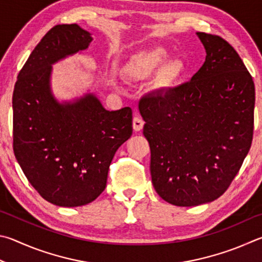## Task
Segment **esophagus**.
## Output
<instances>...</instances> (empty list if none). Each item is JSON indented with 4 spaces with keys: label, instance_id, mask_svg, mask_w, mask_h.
Segmentation results:
<instances>
[{
    "label": "esophagus",
    "instance_id": "esophagus-1",
    "mask_svg": "<svg viewBox=\"0 0 262 262\" xmlns=\"http://www.w3.org/2000/svg\"><path fill=\"white\" fill-rule=\"evenodd\" d=\"M144 121L141 119L138 115H136V116L134 117V121H132V126H134V130L135 131H140L141 128L144 127Z\"/></svg>",
    "mask_w": 262,
    "mask_h": 262
}]
</instances>
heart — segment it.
<instances>
[{
	"label": "heart",
	"mask_w": 262,
	"mask_h": 262,
	"mask_svg": "<svg viewBox=\"0 0 262 262\" xmlns=\"http://www.w3.org/2000/svg\"><path fill=\"white\" fill-rule=\"evenodd\" d=\"M168 57V53L163 48H155L149 52L140 53L128 62L124 68V75L130 79H143L145 77L152 75L159 69L163 67ZM184 71V64L181 61H172L166 64L161 73V85H173L182 72Z\"/></svg>",
	"instance_id": "heart-1"
}]
</instances>
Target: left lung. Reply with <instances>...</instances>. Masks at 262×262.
Returning a JSON list of instances; mask_svg holds the SVG:
<instances>
[{"label":"left lung","instance_id":"obj_1","mask_svg":"<svg viewBox=\"0 0 262 262\" xmlns=\"http://www.w3.org/2000/svg\"><path fill=\"white\" fill-rule=\"evenodd\" d=\"M206 59L190 81L143 96L139 112L150 147V176L167 203L191 207L221 196L249 153L254 82L237 52L196 32Z\"/></svg>","mask_w":262,"mask_h":262}]
</instances>
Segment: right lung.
<instances>
[{
    "label": "right lung",
    "mask_w": 262,
    "mask_h": 262,
    "mask_svg": "<svg viewBox=\"0 0 262 262\" xmlns=\"http://www.w3.org/2000/svg\"><path fill=\"white\" fill-rule=\"evenodd\" d=\"M89 31L54 26L18 73L12 95L13 153L31 185L61 207L92 203L102 193L109 166L132 135V110L105 109L94 93L55 98L53 64L89 48Z\"/></svg>",
    "instance_id": "add662e5"
}]
</instances>
